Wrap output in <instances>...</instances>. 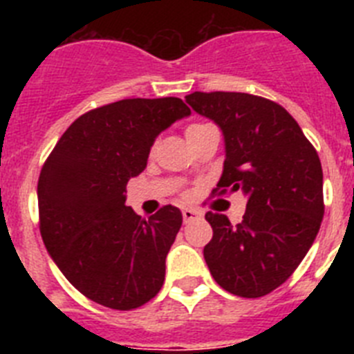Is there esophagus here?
Masks as SVG:
<instances>
[{"mask_svg": "<svg viewBox=\"0 0 354 354\" xmlns=\"http://www.w3.org/2000/svg\"><path fill=\"white\" fill-rule=\"evenodd\" d=\"M202 218V212L196 211V209H183V220L184 223H192V221Z\"/></svg>", "mask_w": 354, "mask_h": 354, "instance_id": "1", "label": "esophagus"}]
</instances>
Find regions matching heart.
<instances>
[{"instance_id":"1","label":"heart","mask_w":354,"mask_h":354,"mask_svg":"<svg viewBox=\"0 0 354 354\" xmlns=\"http://www.w3.org/2000/svg\"><path fill=\"white\" fill-rule=\"evenodd\" d=\"M205 127H209V124H192V126L186 129V138L187 136H192L193 133H198V131L205 129Z\"/></svg>"}]
</instances>
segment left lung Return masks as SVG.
<instances>
[{
  "label": "left lung",
  "mask_w": 354,
  "mask_h": 354,
  "mask_svg": "<svg viewBox=\"0 0 354 354\" xmlns=\"http://www.w3.org/2000/svg\"><path fill=\"white\" fill-rule=\"evenodd\" d=\"M186 102L223 134V174L216 189H241L246 196L241 223L205 214L212 239L204 259L225 290L261 298L294 273L317 236L324 214L319 156L298 122L270 99L195 92Z\"/></svg>",
  "instance_id": "obj_1"
}]
</instances>
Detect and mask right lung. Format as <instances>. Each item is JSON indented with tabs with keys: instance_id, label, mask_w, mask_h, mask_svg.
Instances as JSON below:
<instances>
[{
	"instance_id": "add662e5",
	"label": "right lung",
	"mask_w": 354,
	"mask_h": 354,
	"mask_svg": "<svg viewBox=\"0 0 354 354\" xmlns=\"http://www.w3.org/2000/svg\"><path fill=\"white\" fill-rule=\"evenodd\" d=\"M189 115L177 97L111 102L72 122L44 162V245L68 282L99 305L138 308L162 287L183 214L165 205L143 220L126 205V186L145 170L159 134Z\"/></svg>"
}]
</instances>
